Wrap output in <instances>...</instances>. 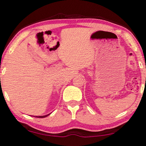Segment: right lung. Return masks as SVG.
<instances>
[{"instance_id": "right-lung-1", "label": "right lung", "mask_w": 146, "mask_h": 146, "mask_svg": "<svg viewBox=\"0 0 146 146\" xmlns=\"http://www.w3.org/2000/svg\"><path fill=\"white\" fill-rule=\"evenodd\" d=\"M50 114V113H49ZM49 114H48V115H43V116H36V117H38V118H44V117H47V116H48Z\"/></svg>"}]
</instances>
